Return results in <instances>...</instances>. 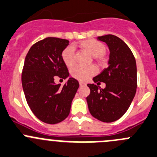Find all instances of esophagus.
<instances>
[{
	"label": "esophagus",
	"instance_id": "obj_1",
	"mask_svg": "<svg viewBox=\"0 0 157 157\" xmlns=\"http://www.w3.org/2000/svg\"><path fill=\"white\" fill-rule=\"evenodd\" d=\"M86 85V84L85 82H79V86H85Z\"/></svg>",
	"mask_w": 157,
	"mask_h": 157
}]
</instances>
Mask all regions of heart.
<instances>
[{
	"label": "heart",
	"instance_id": "b5f03b06",
	"mask_svg": "<svg viewBox=\"0 0 157 157\" xmlns=\"http://www.w3.org/2000/svg\"><path fill=\"white\" fill-rule=\"evenodd\" d=\"M76 46L95 58L102 57L106 52V48L105 44L93 38L80 41L76 44ZM62 59L64 64L68 68H71L74 65L75 52L73 47L68 46L62 51ZM95 73H96V68L94 66L82 67L77 65L71 70V76L79 81H86L94 75Z\"/></svg>",
	"mask_w": 157,
	"mask_h": 157
}]
</instances>
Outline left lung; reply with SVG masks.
I'll use <instances>...</instances> for the list:
<instances>
[{
	"label": "left lung",
	"mask_w": 157,
	"mask_h": 157,
	"mask_svg": "<svg viewBox=\"0 0 157 157\" xmlns=\"http://www.w3.org/2000/svg\"><path fill=\"white\" fill-rule=\"evenodd\" d=\"M97 39L109 47V66L93 78L97 85H87L90 94L86 100L93 117L112 122L125 114L133 100L137 87L136 63L127 44L117 36L106 35ZM101 81L106 83L105 89L98 86Z\"/></svg>",
	"instance_id": "1"
}]
</instances>
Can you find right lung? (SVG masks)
Wrapping results in <instances>:
<instances>
[{
    "instance_id": "obj_1",
    "label": "right lung",
    "mask_w": 157,
    "mask_h": 157,
    "mask_svg": "<svg viewBox=\"0 0 157 157\" xmlns=\"http://www.w3.org/2000/svg\"><path fill=\"white\" fill-rule=\"evenodd\" d=\"M69 41L48 37L31 46L26 55L21 82L27 102L38 119L56 124L69 115L71 102L79 87L78 82L69 78L63 86L56 84L59 76H69L62 59V52Z\"/></svg>"
}]
</instances>
